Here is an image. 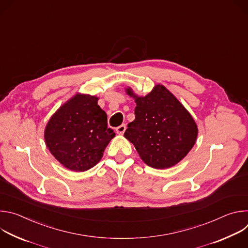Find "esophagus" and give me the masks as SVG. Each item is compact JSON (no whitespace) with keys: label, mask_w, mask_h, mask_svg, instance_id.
Segmentation results:
<instances>
[{"label":"esophagus","mask_w":248,"mask_h":248,"mask_svg":"<svg viewBox=\"0 0 248 248\" xmlns=\"http://www.w3.org/2000/svg\"><path fill=\"white\" fill-rule=\"evenodd\" d=\"M125 128H126L125 124H122L116 128V131L118 134H124V132L125 131Z\"/></svg>","instance_id":"obj_1"}]
</instances>
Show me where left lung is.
Listing matches in <instances>:
<instances>
[{"instance_id":"1","label":"left lung","mask_w":248,"mask_h":248,"mask_svg":"<svg viewBox=\"0 0 248 248\" xmlns=\"http://www.w3.org/2000/svg\"><path fill=\"white\" fill-rule=\"evenodd\" d=\"M125 92L136 107L135 119L127 124L124 137L141 160L154 169H168L181 162L198 134L197 124L185 106L162 84L145 96L136 95L130 87Z\"/></svg>"}]
</instances>
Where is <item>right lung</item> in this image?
Here are the masks:
<instances>
[{"label": "right lung", "mask_w": 248, "mask_h": 248, "mask_svg": "<svg viewBox=\"0 0 248 248\" xmlns=\"http://www.w3.org/2000/svg\"><path fill=\"white\" fill-rule=\"evenodd\" d=\"M99 98L78 93L50 118L44 131L51 154L66 169L85 171L93 168L116 133L108 127Z\"/></svg>", "instance_id": "right-lung-1"}]
</instances>
